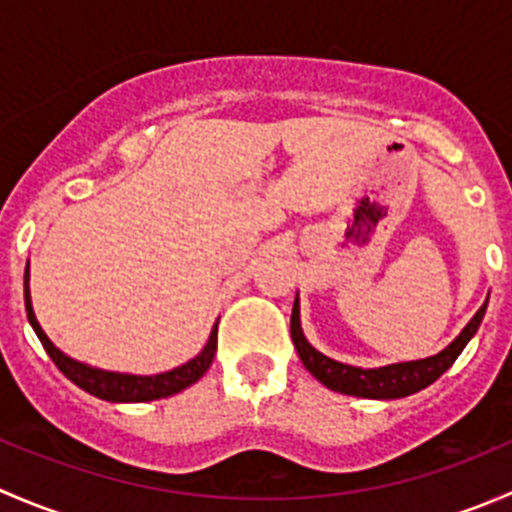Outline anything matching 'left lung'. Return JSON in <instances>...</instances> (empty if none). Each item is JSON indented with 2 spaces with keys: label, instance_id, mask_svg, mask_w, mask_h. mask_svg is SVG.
<instances>
[{
  "label": "left lung",
  "instance_id": "left-lung-1",
  "mask_svg": "<svg viewBox=\"0 0 512 512\" xmlns=\"http://www.w3.org/2000/svg\"><path fill=\"white\" fill-rule=\"evenodd\" d=\"M488 302L478 309L476 317L466 324L461 334L443 349L441 354L428 356L421 361H404V364L381 366V369H359V366L339 364V361L329 359V356L319 354L312 344L304 339L302 327H299V302L294 299L292 319H289V332H292V342L297 347L299 359L307 366L309 374L317 381H322L327 389L339 391V394L361 396V399H401V396L416 394V391L426 389L428 384L438 379L443 371L453 366L458 354L466 349L476 329L483 322V314Z\"/></svg>",
  "mask_w": 512,
  "mask_h": 512
}]
</instances>
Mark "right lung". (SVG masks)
Segmentation results:
<instances>
[{
	"label": "right lung",
	"mask_w": 512,
	"mask_h": 512,
	"mask_svg": "<svg viewBox=\"0 0 512 512\" xmlns=\"http://www.w3.org/2000/svg\"><path fill=\"white\" fill-rule=\"evenodd\" d=\"M24 304H27V319L34 327L41 347L46 349V354L51 356V361L59 366L61 374H64L69 381H74L79 389L89 391L91 396H98V399L103 401H123V404H128V401H153V399H165V396L178 394V391L188 389L190 384H195V381L210 369L215 349H218V324H215L203 352L195 356V359H190L188 364L178 366V369L165 371V374H156V376L113 374V371H101V369H94V366L81 364V361L69 359V356L59 352V349L49 342V337H46L44 329L39 327V322H36L34 317L32 297H29V265L27 270H24Z\"/></svg>",
	"instance_id": "1"
}]
</instances>
